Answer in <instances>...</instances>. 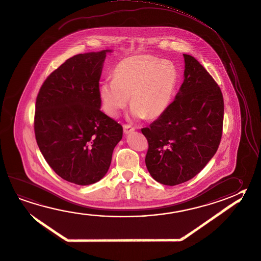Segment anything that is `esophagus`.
Returning a JSON list of instances; mask_svg holds the SVG:
<instances>
[{"label":"esophagus","mask_w":261,"mask_h":261,"mask_svg":"<svg viewBox=\"0 0 261 261\" xmlns=\"http://www.w3.org/2000/svg\"><path fill=\"white\" fill-rule=\"evenodd\" d=\"M135 131V128L132 127L131 125H129V124H124V132L125 135H128L130 133L134 132Z\"/></svg>","instance_id":"1"}]
</instances>
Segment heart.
Listing matches in <instances>:
<instances>
[{"mask_svg":"<svg viewBox=\"0 0 261 261\" xmlns=\"http://www.w3.org/2000/svg\"><path fill=\"white\" fill-rule=\"evenodd\" d=\"M178 77V69L171 61L149 55L128 57L115 66L114 80L101 83L103 109L111 117H116L131 95L133 118H159L169 108Z\"/></svg>","mask_w":261,"mask_h":261,"instance_id":"heart-1","label":"heart"}]
</instances>
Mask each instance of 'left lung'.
<instances>
[{
    "mask_svg": "<svg viewBox=\"0 0 261 261\" xmlns=\"http://www.w3.org/2000/svg\"><path fill=\"white\" fill-rule=\"evenodd\" d=\"M184 57V81L163 115L142 134L148 141L146 166L164 185L188 181L218 149L224 99L215 80L192 56Z\"/></svg>",
    "mask_w": 261,
    "mask_h": 261,
    "instance_id": "obj_1",
    "label": "left lung"
}]
</instances>
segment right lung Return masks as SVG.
<instances>
[{"instance_id":"1","label":"right lung","mask_w":261,"mask_h":261,"mask_svg":"<svg viewBox=\"0 0 261 261\" xmlns=\"http://www.w3.org/2000/svg\"><path fill=\"white\" fill-rule=\"evenodd\" d=\"M111 49L74 56L47 77L35 113L37 145L60 177L77 185L103 178L123 127L102 113L99 81Z\"/></svg>"}]
</instances>
